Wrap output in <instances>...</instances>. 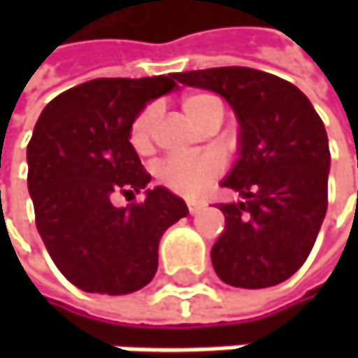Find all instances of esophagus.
Returning a JSON list of instances; mask_svg holds the SVG:
<instances>
[{"instance_id":"34e87169","label":"esophagus","mask_w":358,"mask_h":358,"mask_svg":"<svg viewBox=\"0 0 358 358\" xmlns=\"http://www.w3.org/2000/svg\"><path fill=\"white\" fill-rule=\"evenodd\" d=\"M186 207H188V213L190 215H196V213H201L205 209V203L203 201H188Z\"/></svg>"}]
</instances>
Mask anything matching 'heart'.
Returning a JSON list of instances; mask_svg holds the SVG:
<instances>
[{
  "label": "heart",
  "mask_w": 358,
  "mask_h": 358,
  "mask_svg": "<svg viewBox=\"0 0 358 358\" xmlns=\"http://www.w3.org/2000/svg\"><path fill=\"white\" fill-rule=\"evenodd\" d=\"M182 109L194 124L205 126L211 113L215 109H222V103L213 95L194 93L182 99ZM157 115L159 108L155 103H149L136 113L128 128V143L138 155H147L153 149V130ZM224 168L226 164L222 155L209 151L194 157H168L157 164L155 174L157 180L172 192L182 196H199L222 176Z\"/></svg>",
  "instance_id": "obj_1"
}]
</instances>
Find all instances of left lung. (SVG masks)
<instances>
[{
	"instance_id": "obj_1",
	"label": "left lung",
	"mask_w": 358,
	"mask_h": 358,
	"mask_svg": "<svg viewBox=\"0 0 358 358\" xmlns=\"http://www.w3.org/2000/svg\"><path fill=\"white\" fill-rule=\"evenodd\" d=\"M222 95L241 122V159L222 186L224 234L211 249L215 273L236 288H267L307 261L327 211L329 147L322 117L292 83L228 66L176 76Z\"/></svg>"
}]
</instances>
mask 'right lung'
Returning a JSON list of instances; mask_svg holds the SVG:
<instances>
[{"mask_svg":"<svg viewBox=\"0 0 358 358\" xmlns=\"http://www.w3.org/2000/svg\"><path fill=\"white\" fill-rule=\"evenodd\" d=\"M176 76L95 78L57 95L36 120L27 149L36 230L64 278L85 292L147 286L162 234L188 213L164 186L141 203H111L149 184L128 128L147 101L176 87Z\"/></svg>","mask_w":358,"mask_h":358,"instance_id":"obj_1","label":"right lung"}]
</instances>
